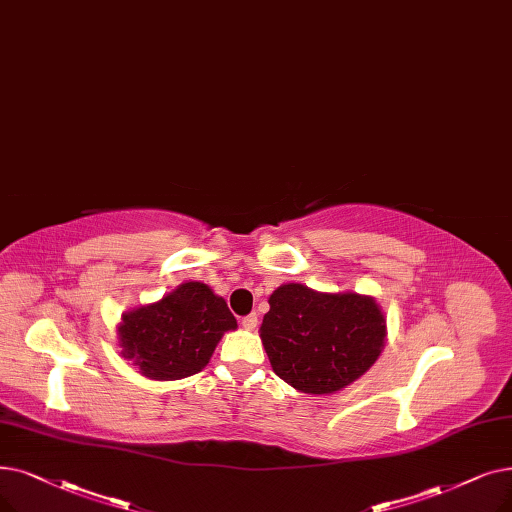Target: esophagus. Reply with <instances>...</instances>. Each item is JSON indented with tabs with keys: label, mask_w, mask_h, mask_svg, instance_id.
Returning <instances> with one entry per match:
<instances>
[{
	"label": "esophagus",
	"mask_w": 512,
	"mask_h": 512,
	"mask_svg": "<svg viewBox=\"0 0 512 512\" xmlns=\"http://www.w3.org/2000/svg\"><path fill=\"white\" fill-rule=\"evenodd\" d=\"M240 324H242V328L253 330V328L257 326V314H249V316H244V318L240 320Z\"/></svg>",
	"instance_id": "esophagus-1"
}]
</instances>
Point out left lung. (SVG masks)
Wrapping results in <instances>:
<instances>
[{"instance_id":"8db88e82","label":"left lung","mask_w":512,"mask_h":512,"mask_svg":"<svg viewBox=\"0 0 512 512\" xmlns=\"http://www.w3.org/2000/svg\"><path fill=\"white\" fill-rule=\"evenodd\" d=\"M259 335L274 372L311 395L337 393L379 360L387 322L372 297L282 284L270 295Z\"/></svg>"}]
</instances>
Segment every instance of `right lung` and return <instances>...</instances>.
<instances>
[{"label":"right lung","instance_id":"obj_1","mask_svg":"<svg viewBox=\"0 0 512 512\" xmlns=\"http://www.w3.org/2000/svg\"><path fill=\"white\" fill-rule=\"evenodd\" d=\"M236 318L228 303L203 282H184L161 301L121 316L123 358L154 381H177L201 372Z\"/></svg>","mask_w":512,"mask_h":512}]
</instances>
